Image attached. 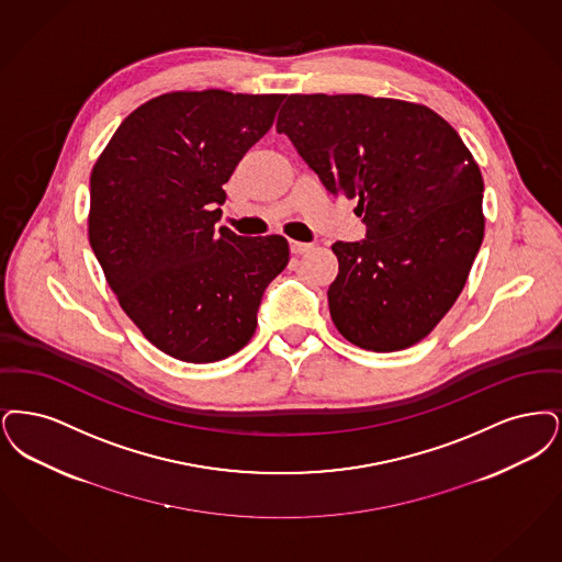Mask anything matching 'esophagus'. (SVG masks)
Instances as JSON below:
<instances>
[{
  "instance_id": "34e87169",
  "label": "esophagus",
  "mask_w": 562,
  "mask_h": 562,
  "mask_svg": "<svg viewBox=\"0 0 562 562\" xmlns=\"http://www.w3.org/2000/svg\"><path fill=\"white\" fill-rule=\"evenodd\" d=\"M290 249H292V254H295V256H302V254L311 251V249H313V245L302 244V241H290Z\"/></svg>"
}]
</instances>
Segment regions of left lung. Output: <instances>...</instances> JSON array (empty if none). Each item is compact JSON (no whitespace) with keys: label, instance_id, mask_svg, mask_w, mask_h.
<instances>
[{"label":"left lung","instance_id":"1","mask_svg":"<svg viewBox=\"0 0 562 562\" xmlns=\"http://www.w3.org/2000/svg\"><path fill=\"white\" fill-rule=\"evenodd\" d=\"M277 132L366 222L363 241L331 245L338 331L373 352L426 338L464 290L485 235V184L460 134L424 104L366 94H292Z\"/></svg>","mask_w":562,"mask_h":562}]
</instances>
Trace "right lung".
<instances>
[{"mask_svg":"<svg viewBox=\"0 0 562 562\" xmlns=\"http://www.w3.org/2000/svg\"><path fill=\"white\" fill-rule=\"evenodd\" d=\"M285 94L170 92L130 113L90 176L88 237L125 315L187 363L222 361L251 340L281 235L239 237L216 222L245 153Z\"/></svg>","mask_w":562,"mask_h":562,"instance_id":"add662e5","label":"right lung"}]
</instances>
